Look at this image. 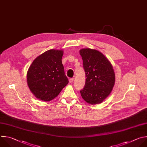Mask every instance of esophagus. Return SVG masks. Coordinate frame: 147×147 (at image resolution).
<instances>
[{
    "label": "esophagus",
    "instance_id": "1",
    "mask_svg": "<svg viewBox=\"0 0 147 147\" xmlns=\"http://www.w3.org/2000/svg\"><path fill=\"white\" fill-rule=\"evenodd\" d=\"M73 82H74V78H71V79H69V83H72Z\"/></svg>",
    "mask_w": 147,
    "mask_h": 147
}]
</instances>
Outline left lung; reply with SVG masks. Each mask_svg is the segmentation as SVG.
Masks as SVG:
<instances>
[{"label":"left lung","instance_id":"8db88e82","mask_svg":"<svg viewBox=\"0 0 147 147\" xmlns=\"http://www.w3.org/2000/svg\"><path fill=\"white\" fill-rule=\"evenodd\" d=\"M86 74V83L80 91L83 99L88 104L101 103L111 93L115 82L112 65L100 51L90 48L79 51Z\"/></svg>","mask_w":147,"mask_h":147}]
</instances>
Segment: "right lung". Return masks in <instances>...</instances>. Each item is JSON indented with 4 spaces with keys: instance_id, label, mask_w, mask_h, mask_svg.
Instances as JSON below:
<instances>
[{
    "instance_id": "obj_1",
    "label": "right lung",
    "mask_w": 147,
    "mask_h": 147,
    "mask_svg": "<svg viewBox=\"0 0 147 147\" xmlns=\"http://www.w3.org/2000/svg\"><path fill=\"white\" fill-rule=\"evenodd\" d=\"M63 50L51 49L38 56L27 72V84L35 97L50 101L68 83L62 64Z\"/></svg>"
}]
</instances>
